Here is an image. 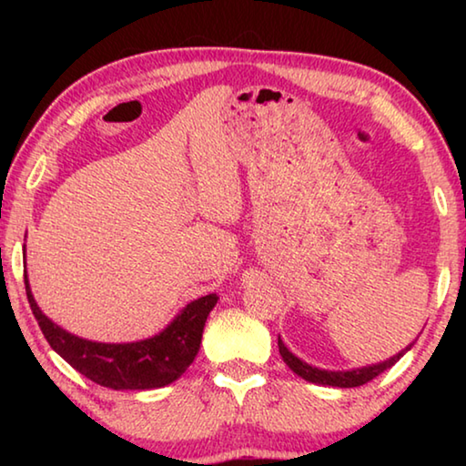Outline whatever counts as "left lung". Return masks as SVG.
Wrapping results in <instances>:
<instances>
[{
    "instance_id": "8db88e82",
    "label": "left lung",
    "mask_w": 466,
    "mask_h": 466,
    "mask_svg": "<svg viewBox=\"0 0 466 466\" xmlns=\"http://www.w3.org/2000/svg\"><path fill=\"white\" fill-rule=\"evenodd\" d=\"M278 345H279V353L283 361H286L288 368L291 372L298 374L304 380H309L312 384H320V386H335V389H353V386H361L372 380L378 374H382L384 370L392 368L397 361L405 356V353L411 350V345H407L405 350H400L397 356H392L384 361H378V364H370L364 368H353V370H322L309 364V361L299 360L298 356L291 353L286 343L281 341V337H278Z\"/></svg>"
}]
</instances>
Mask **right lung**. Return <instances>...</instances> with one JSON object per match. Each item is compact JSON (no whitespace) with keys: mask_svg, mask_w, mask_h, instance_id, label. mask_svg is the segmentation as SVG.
<instances>
[{"mask_svg":"<svg viewBox=\"0 0 466 466\" xmlns=\"http://www.w3.org/2000/svg\"><path fill=\"white\" fill-rule=\"evenodd\" d=\"M26 252V247H25ZM28 304L53 351L90 378L113 390H152L168 386L185 374L199 351L203 327L218 304V296H201L188 302L160 333L131 343H100L69 333L38 309L25 273Z\"/></svg>","mask_w":466,"mask_h":466,"instance_id":"1","label":"right lung"}]
</instances>
